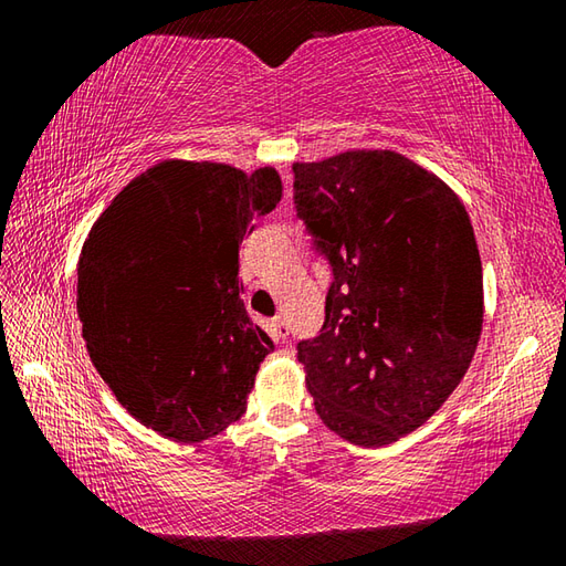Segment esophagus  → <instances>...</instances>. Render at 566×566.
<instances>
[{"instance_id": "34e87169", "label": "esophagus", "mask_w": 566, "mask_h": 566, "mask_svg": "<svg viewBox=\"0 0 566 566\" xmlns=\"http://www.w3.org/2000/svg\"><path fill=\"white\" fill-rule=\"evenodd\" d=\"M272 334H274L276 342H284L286 337H290V324H286L284 317L272 319Z\"/></svg>"}]
</instances>
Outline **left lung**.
I'll return each instance as SVG.
<instances>
[{
	"mask_svg": "<svg viewBox=\"0 0 566 566\" xmlns=\"http://www.w3.org/2000/svg\"><path fill=\"white\" fill-rule=\"evenodd\" d=\"M294 205L334 282L322 334L296 344L334 434L385 447L457 389L484 322L482 260L452 189L391 149L296 161Z\"/></svg>",
	"mask_w": 566,
	"mask_h": 566,
	"instance_id": "obj_1",
	"label": "left lung"
}]
</instances>
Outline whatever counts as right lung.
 I'll return each mask as SVG.
<instances>
[{
  "label": "right lung",
  "instance_id": "1",
  "mask_svg": "<svg viewBox=\"0 0 566 566\" xmlns=\"http://www.w3.org/2000/svg\"><path fill=\"white\" fill-rule=\"evenodd\" d=\"M282 199L274 167L165 159L92 224L76 312L99 377L142 424L179 444L247 411L272 339L239 292V244Z\"/></svg>",
  "mask_w": 566,
  "mask_h": 566
}]
</instances>
